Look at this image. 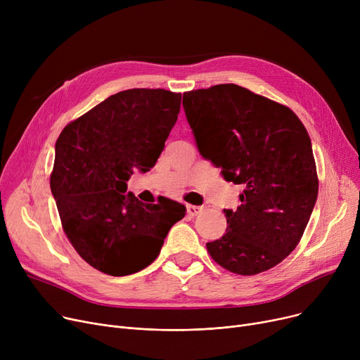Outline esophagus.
I'll list each match as a JSON object with an SVG mask.
<instances>
[{
  "mask_svg": "<svg viewBox=\"0 0 360 360\" xmlns=\"http://www.w3.org/2000/svg\"><path fill=\"white\" fill-rule=\"evenodd\" d=\"M202 212V207H200V205H186V213H188V216H191V217H194V216H197V214H200Z\"/></svg>",
  "mask_w": 360,
  "mask_h": 360,
  "instance_id": "obj_1",
  "label": "esophagus"
}]
</instances>
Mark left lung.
Wrapping results in <instances>:
<instances>
[{
    "label": "left lung",
    "mask_w": 360,
    "mask_h": 360,
    "mask_svg": "<svg viewBox=\"0 0 360 360\" xmlns=\"http://www.w3.org/2000/svg\"><path fill=\"white\" fill-rule=\"evenodd\" d=\"M200 155L243 186L228 228L207 251L223 269L254 276L285 259L305 232L318 195L308 131L288 106L238 84L184 93Z\"/></svg>",
    "instance_id": "left-lung-1"
}]
</instances>
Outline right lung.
Here are the masks:
<instances>
[{
  "instance_id": "right-lung-1",
  "label": "right lung",
  "mask_w": 360,
  "mask_h": 360,
  "mask_svg": "<svg viewBox=\"0 0 360 360\" xmlns=\"http://www.w3.org/2000/svg\"><path fill=\"white\" fill-rule=\"evenodd\" d=\"M181 109V93L129 89L68 124L55 144L51 191L74 250L109 276L134 274L156 259L185 205L144 204L127 181L148 172Z\"/></svg>"
}]
</instances>
